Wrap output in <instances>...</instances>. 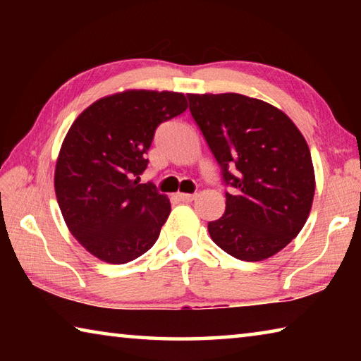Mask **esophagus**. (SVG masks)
<instances>
[{
	"label": "esophagus",
	"instance_id": "obj_1",
	"mask_svg": "<svg viewBox=\"0 0 361 361\" xmlns=\"http://www.w3.org/2000/svg\"><path fill=\"white\" fill-rule=\"evenodd\" d=\"M176 197H178V200H181V202H192V200L195 199V194L178 192V194H176Z\"/></svg>",
	"mask_w": 361,
	"mask_h": 361
}]
</instances>
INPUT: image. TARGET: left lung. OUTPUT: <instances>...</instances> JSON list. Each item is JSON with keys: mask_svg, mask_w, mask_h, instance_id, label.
I'll use <instances>...</instances> for the list:
<instances>
[{"mask_svg": "<svg viewBox=\"0 0 361 361\" xmlns=\"http://www.w3.org/2000/svg\"><path fill=\"white\" fill-rule=\"evenodd\" d=\"M189 111L221 169L224 215L212 240L242 261L271 258L312 207L315 176L302 133L279 108L240 94H189Z\"/></svg>", "mask_w": 361, "mask_h": 361, "instance_id": "obj_1", "label": "left lung"}]
</instances>
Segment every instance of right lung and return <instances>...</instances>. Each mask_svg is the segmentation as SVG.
Instances as JSON below:
<instances>
[{"instance_id": "obj_1", "label": "right lung", "mask_w": 361, "mask_h": 361, "mask_svg": "<svg viewBox=\"0 0 361 361\" xmlns=\"http://www.w3.org/2000/svg\"><path fill=\"white\" fill-rule=\"evenodd\" d=\"M186 108L178 92L126 90L97 100L73 122L54 185L70 232L99 259L126 264L156 243L170 202L140 175L157 127Z\"/></svg>"}]
</instances>
